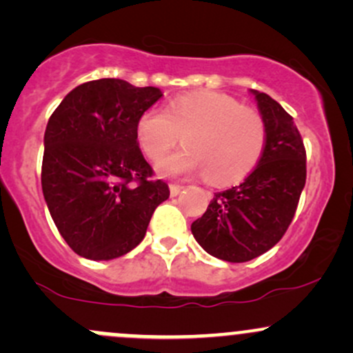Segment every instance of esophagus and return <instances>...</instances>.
<instances>
[{"mask_svg":"<svg viewBox=\"0 0 353 353\" xmlns=\"http://www.w3.org/2000/svg\"><path fill=\"white\" fill-rule=\"evenodd\" d=\"M182 189H184V185H179V184H171V185H169V190H171V197H176L177 194H181Z\"/></svg>","mask_w":353,"mask_h":353,"instance_id":"esophagus-1","label":"esophagus"}]
</instances>
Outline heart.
Listing matches in <instances>:
<instances>
[{"instance_id": "heart-1", "label": "heart", "mask_w": 353, "mask_h": 353, "mask_svg": "<svg viewBox=\"0 0 353 353\" xmlns=\"http://www.w3.org/2000/svg\"><path fill=\"white\" fill-rule=\"evenodd\" d=\"M184 137V151L159 163L163 174H204L210 184L244 179L264 156L267 128L254 109L222 92L179 96L168 108H149L137 121V139L152 161L164 157Z\"/></svg>"}]
</instances>
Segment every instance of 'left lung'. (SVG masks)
<instances>
[{"label":"left lung","instance_id":"1","mask_svg":"<svg viewBox=\"0 0 353 353\" xmlns=\"http://www.w3.org/2000/svg\"><path fill=\"white\" fill-rule=\"evenodd\" d=\"M267 128L261 163L239 185L214 194L204 216L190 225L205 252L247 262L281 241L305 185V148L292 116L265 92L250 89Z\"/></svg>","mask_w":353,"mask_h":353}]
</instances>
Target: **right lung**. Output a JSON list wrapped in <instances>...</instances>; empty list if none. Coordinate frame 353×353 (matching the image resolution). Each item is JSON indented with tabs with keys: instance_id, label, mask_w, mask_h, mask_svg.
Listing matches in <instances>:
<instances>
[{
	"instance_id": "obj_1",
	"label": "right lung",
	"mask_w": 353,
	"mask_h": 353,
	"mask_svg": "<svg viewBox=\"0 0 353 353\" xmlns=\"http://www.w3.org/2000/svg\"><path fill=\"white\" fill-rule=\"evenodd\" d=\"M159 88L104 78L74 88L44 132L41 185L56 228L81 257L111 261L143 241L169 197L137 143V121Z\"/></svg>"
}]
</instances>
